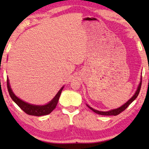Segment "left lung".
I'll list each match as a JSON object with an SVG mask.
<instances>
[{"mask_svg":"<svg viewBox=\"0 0 149 149\" xmlns=\"http://www.w3.org/2000/svg\"><path fill=\"white\" fill-rule=\"evenodd\" d=\"M141 84H142V81L140 82L139 85V87L137 88V90L136 91V92L135 93V95L133 96V97L131 98V99L128 100V101L124 104L123 105H122V107L116 108V109H114V110H110V111H108V112H101V111H99V110H95L93 109V108L90 107L89 106L87 105L88 107H89L91 110H92L93 112L97 113L98 114H100V115H103V116H116L120 114L121 112H123V111H124L126 108H127L128 107H129V105L132 103L133 100H134L137 97V96L139 95V93L140 92V90H141Z\"/></svg>","mask_w":149,"mask_h":149,"instance_id":"left-lung-1","label":"left lung"}]
</instances>
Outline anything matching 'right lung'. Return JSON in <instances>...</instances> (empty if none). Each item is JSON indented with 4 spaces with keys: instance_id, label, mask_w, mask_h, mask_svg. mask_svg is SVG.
Segmentation results:
<instances>
[{
    "instance_id": "add662e5",
    "label": "right lung",
    "mask_w": 149,
    "mask_h": 149,
    "mask_svg": "<svg viewBox=\"0 0 149 149\" xmlns=\"http://www.w3.org/2000/svg\"><path fill=\"white\" fill-rule=\"evenodd\" d=\"M7 88H8L9 95L10 96L11 99L16 103L17 106H18L24 112H26V114L29 115L35 116H45L50 114V113L56 108L60 94H61L62 91L64 87H62L61 89H60V90L58 92L56 95L55 96L54 99H52L51 101L49 103H48L46 105L43 106L33 105L18 99V97H17L14 94V93L12 92L10 86L8 79H7Z\"/></svg>"
}]
</instances>
